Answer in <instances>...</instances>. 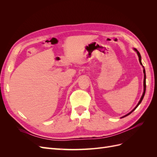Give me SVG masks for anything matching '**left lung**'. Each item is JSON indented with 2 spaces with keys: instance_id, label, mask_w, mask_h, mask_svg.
<instances>
[{
  "instance_id": "1",
  "label": "left lung",
  "mask_w": 157,
  "mask_h": 157,
  "mask_svg": "<svg viewBox=\"0 0 157 157\" xmlns=\"http://www.w3.org/2000/svg\"><path fill=\"white\" fill-rule=\"evenodd\" d=\"M134 50L137 52V56H138L139 61H140V64H141L142 66H143V65H142V63H141V55H140V52H139L138 51H137V50L136 49V48H134ZM143 68H144V92H143V94H142V96H141V98H140V100L139 101L138 103L137 104V105L135 107V108H134V109H133L132 111H131L130 113H128V114H126V115H125L124 116L122 117L121 118H124V117H126V116H128V115H129L130 114H131L133 111H134L135 110V109H136L137 107H138V105L141 103V102L142 101V100H143L145 94V90H146V75H145V68H144V66H143Z\"/></svg>"
}]
</instances>
